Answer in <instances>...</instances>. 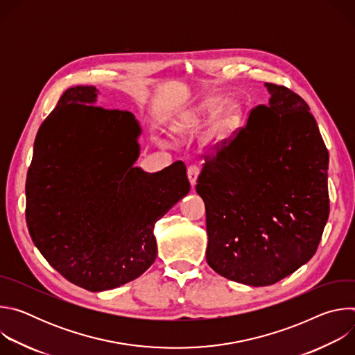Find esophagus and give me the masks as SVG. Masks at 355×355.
I'll use <instances>...</instances> for the list:
<instances>
[{"label":"esophagus","instance_id":"esophagus-1","mask_svg":"<svg viewBox=\"0 0 355 355\" xmlns=\"http://www.w3.org/2000/svg\"><path fill=\"white\" fill-rule=\"evenodd\" d=\"M187 175H188V180L192 185V188L195 187L196 184V180H198V175H199V168L196 166H189L188 170H187Z\"/></svg>","mask_w":355,"mask_h":355}]
</instances>
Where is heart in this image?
I'll return each instance as SVG.
<instances>
[{"instance_id":"1","label":"heart","mask_w":355,"mask_h":355,"mask_svg":"<svg viewBox=\"0 0 355 355\" xmlns=\"http://www.w3.org/2000/svg\"><path fill=\"white\" fill-rule=\"evenodd\" d=\"M220 103V96L204 101V103L199 104L196 108H193L181 118V121L175 126V133H196L214 117L207 133V144L211 147L220 146L232 136L241 118V104L237 99H227L219 107ZM218 107L220 108L219 110H217Z\"/></svg>"}]
</instances>
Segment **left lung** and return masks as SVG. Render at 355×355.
<instances>
[{
  "instance_id": "8db88e82",
  "label": "left lung",
  "mask_w": 355,
  "mask_h": 355,
  "mask_svg": "<svg viewBox=\"0 0 355 355\" xmlns=\"http://www.w3.org/2000/svg\"><path fill=\"white\" fill-rule=\"evenodd\" d=\"M268 105L207 157L196 192L207 209V261L250 286L272 285L306 264L329 218V151L308 104L266 83Z\"/></svg>"
}]
</instances>
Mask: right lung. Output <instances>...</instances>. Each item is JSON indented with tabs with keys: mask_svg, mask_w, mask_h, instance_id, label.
Here are the masks:
<instances>
[{
	"mask_svg": "<svg viewBox=\"0 0 355 355\" xmlns=\"http://www.w3.org/2000/svg\"><path fill=\"white\" fill-rule=\"evenodd\" d=\"M98 89H66L35 139L26 223L46 261L91 292L140 277L157 256L155 225L189 192L187 168L133 164L141 128L129 111L95 107Z\"/></svg>",
	"mask_w": 355,
	"mask_h": 355,
	"instance_id": "obj_1",
	"label": "right lung"
}]
</instances>
